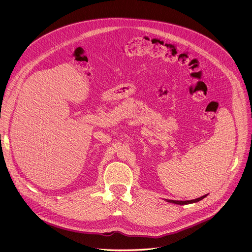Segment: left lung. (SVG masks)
<instances>
[{"mask_svg":"<svg viewBox=\"0 0 252 252\" xmlns=\"http://www.w3.org/2000/svg\"><path fill=\"white\" fill-rule=\"evenodd\" d=\"M207 195L205 196H202L200 198H197V199H194V200H189V201H173V200H167L168 202L170 203H174V204H177V205H187V204H192V203H196V202H199L201 201L202 199H204Z\"/></svg>","mask_w":252,"mask_h":252,"instance_id":"1","label":"left lung"}]
</instances>
